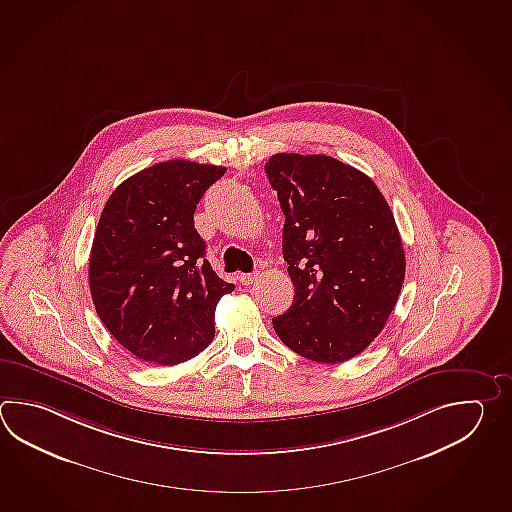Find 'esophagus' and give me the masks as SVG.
Masks as SVG:
<instances>
[{
  "instance_id": "esophagus-1",
  "label": "esophagus",
  "mask_w": 512,
  "mask_h": 512,
  "mask_svg": "<svg viewBox=\"0 0 512 512\" xmlns=\"http://www.w3.org/2000/svg\"><path fill=\"white\" fill-rule=\"evenodd\" d=\"M257 277H259V273H240L239 281L244 284V286H248L253 281H257Z\"/></svg>"
}]
</instances>
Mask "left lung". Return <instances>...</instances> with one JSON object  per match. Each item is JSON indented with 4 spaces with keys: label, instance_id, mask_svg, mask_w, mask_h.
Segmentation results:
<instances>
[{
    "label": "left lung",
    "instance_id": "1",
    "mask_svg": "<svg viewBox=\"0 0 512 512\" xmlns=\"http://www.w3.org/2000/svg\"><path fill=\"white\" fill-rule=\"evenodd\" d=\"M266 175L284 213L293 304L273 328L295 354L343 363L385 328L405 279L396 220L374 180L326 155L277 153Z\"/></svg>",
    "mask_w": 512,
    "mask_h": 512
}]
</instances>
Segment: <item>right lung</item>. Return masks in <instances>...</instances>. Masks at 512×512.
I'll return each mask as SVG.
<instances>
[{"mask_svg":"<svg viewBox=\"0 0 512 512\" xmlns=\"http://www.w3.org/2000/svg\"><path fill=\"white\" fill-rule=\"evenodd\" d=\"M226 167L167 160L105 202L89 259L94 308L116 341L153 365L184 363L215 337V308L235 286L213 272L193 213Z\"/></svg>","mask_w":512,"mask_h":512,"instance_id":"1","label":"right lung"}]
</instances>
